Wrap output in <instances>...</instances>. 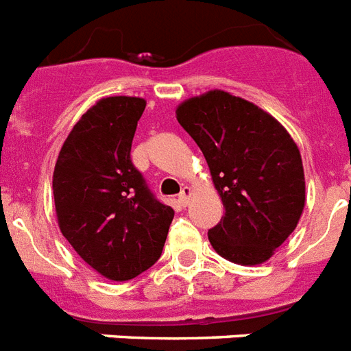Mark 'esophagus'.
Masks as SVG:
<instances>
[{
    "instance_id": "1",
    "label": "esophagus",
    "mask_w": 351,
    "mask_h": 351,
    "mask_svg": "<svg viewBox=\"0 0 351 351\" xmlns=\"http://www.w3.org/2000/svg\"><path fill=\"white\" fill-rule=\"evenodd\" d=\"M192 199V188L182 186L181 193H179V202H181L182 206H188V202Z\"/></svg>"
}]
</instances>
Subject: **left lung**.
I'll use <instances>...</instances> for the list:
<instances>
[{"mask_svg":"<svg viewBox=\"0 0 351 351\" xmlns=\"http://www.w3.org/2000/svg\"><path fill=\"white\" fill-rule=\"evenodd\" d=\"M176 114L206 158L224 204V217L208 231L210 244L230 262L263 263L305 208L298 145L269 112L221 89L188 98Z\"/></svg>","mask_w":351,"mask_h":351,"instance_id":"1","label":"left lung"}]
</instances>
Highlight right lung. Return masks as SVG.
Listing matches in <instances>:
<instances>
[{
    "mask_svg": "<svg viewBox=\"0 0 351 351\" xmlns=\"http://www.w3.org/2000/svg\"><path fill=\"white\" fill-rule=\"evenodd\" d=\"M145 106L136 97L98 100L75 123L53 170L60 231L112 282L132 280L158 262L173 219L130 159Z\"/></svg>",
    "mask_w": 351,
    "mask_h": 351,
    "instance_id": "right-lung-1",
    "label": "right lung"
}]
</instances>
